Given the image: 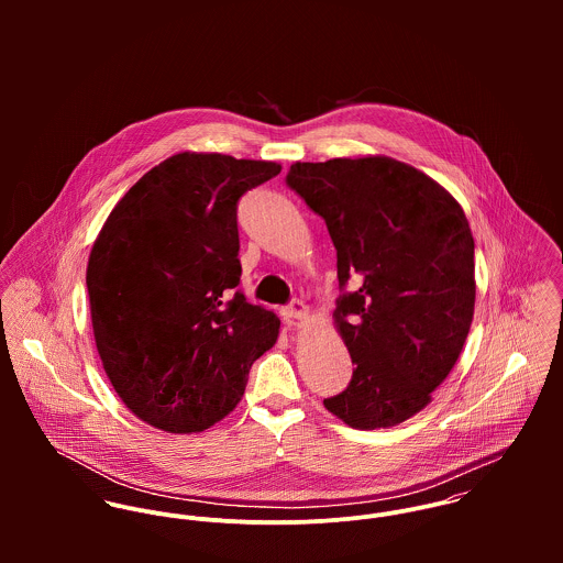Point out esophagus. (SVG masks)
Masks as SVG:
<instances>
[{
    "label": "esophagus",
    "mask_w": 563,
    "mask_h": 563,
    "mask_svg": "<svg viewBox=\"0 0 563 563\" xmlns=\"http://www.w3.org/2000/svg\"><path fill=\"white\" fill-rule=\"evenodd\" d=\"M282 314L286 321H303L308 317V306L303 301H292L282 310Z\"/></svg>",
    "instance_id": "1"
}]
</instances>
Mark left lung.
Instances as JSON below:
<instances>
[{"instance_id":"8db88e82","label":"left lung","mask_w":563,"mask_h":563,"mask_svg":"<svg viewBox=\"0 0 563 563\" xmlns=\"http://www.w3.org/2000/svg\"><path fill=\"white\" fill-rule=\"evenodd\" d=\"M286 184L324 219L338 257L333 324L355 368L322 402L353 429L395 427L429 405L471 331L468 219L435 179L388 156L295 162Z\"/></svg>"}]
</instances>
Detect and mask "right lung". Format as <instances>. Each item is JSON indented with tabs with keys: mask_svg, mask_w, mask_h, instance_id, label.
<instances>
[{
	"mask_svg": "<svg viewBox=\"0 0 563 563\" xmlns=\"http://www.w3.org/2000/svg\"><path fill=\"white\" fill-rule=\"evenodd\" d=\"M282 164L181 152L147 170L92 244L86 288L97 353L128 409L197 433L244 395L279 319L241 284L236 206Z\"/></svg>",
	"mask_w": 563,
	"mask_h": 563,
	"instance_id": "obj_1",
	"label": "right lung"
}]
</instances>
